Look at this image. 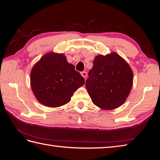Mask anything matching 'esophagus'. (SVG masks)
Here are the masks:
<instances>
[{
  "instance_id": "1",
  "label": "esophagus",
  "mask_w": 160,
  "mask_h": 160,
  "mask_svg": "<svg viewBox=\"0 0 160 160\" xmlns=\"http://www.w3.org/2000/svg\"><path fill=\"white\" fill-rule=\"evenodd\" d=\"M81 75L82 77H84V78H86L87 75H88V73H87V72H85V71H83V72H81Z\"/></svg>"
}]
</instances>
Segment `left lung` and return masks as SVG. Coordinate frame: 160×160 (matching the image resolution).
Listing matches in <instances>:
<instances>
[{"label":"left lung","instance_id":"8db88e82","mask_svg":"<svg viewBox=\"0 0 160 160\" xmlns=\"http://www.w3.org/2000/svg\"><path fill=\"white\" fill-rule=\"evenodd\" d=\"M89 77L85 87L92 102L105 110L122 105L133 86L132 69L126 61L115 52L96 56Z\"/></svg>","mask_w":160,"mask_h":160}]
</instances>
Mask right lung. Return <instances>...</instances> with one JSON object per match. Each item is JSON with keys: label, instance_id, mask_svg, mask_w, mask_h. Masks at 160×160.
I'll return each mask as SVG.
<instances>
[{"label": "right lung", "instance_id": "right-lung-1", "mask_svg": "<svg viewBox=\"0 0 160 160\" xmlns=\"http://www.w3.org/2000/svg\"><path fill=\"white\" fill-rule=\"evenodd\" d=\"M31 87L42 105L58 108L69 103L85 79L62 53L49 52L43 55L31 71Z\"/></svg>", "mask_w": 160, "mask_h": 160}]
</instances>
